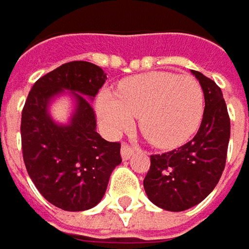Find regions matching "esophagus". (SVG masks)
<instances>
[{
	"mask_svg": "<svg viewBox=\"0 0 249 249\" xmlns=\"http://www.w3.org/2000/svg\"><path fill=\"white\" fill-rule=\"evenodd\" d=\"M134 149L133 147H130L127 143H123L122 144V149H120V154H122V159L123 160H129L132 156H133Z\"/></svg>",
	"mask_w": 249,
	"mask_h": 249,
	"instance_id": "34e87169",
	"label": "esophagus"
}]
</instances>
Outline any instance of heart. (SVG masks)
I'll return each mask as SVG.
<instances>
[{
    "label": "heart",
    "instance_id": "heart-1",
    "mask_svg": "<svg viewBox=\"0 0 249 249\" xmlns=\"http://www.w3.org/2000/svg\"><path fill=\"white\" fill-rule=\"evenodd\" d=\"M96 110L107 134L122 133L139 116L140 129L151 144L170 149L184 143L197 130L204 95L193 76L150 72L122 82L115 95L102 93Z\"/></svg>",
    "mask_w": 249,
    "mask_h": 249
}]
</instances>
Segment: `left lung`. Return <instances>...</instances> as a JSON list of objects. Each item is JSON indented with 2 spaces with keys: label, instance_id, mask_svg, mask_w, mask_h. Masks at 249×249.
I'll return each instance as SVG.
<instances>
[{
  "label": "left lung",
  "instance_id": "1",
  "mask_svg": "<svg viewBox=\"0 0 249 249\" xmlns=\"http://www.w3.org/2000/svg\"><path fill=\"white\" fill-rule=\"evenodd\" d=\"M204 93V115L197 134L176 150L150 156L144 191L153 204L166 211H184L198 203L220 181L230 142V116L217 83L191 71Z\"/></svg>",
  "mask_w": 249,
  "mask_h": 249
}]
</instances>
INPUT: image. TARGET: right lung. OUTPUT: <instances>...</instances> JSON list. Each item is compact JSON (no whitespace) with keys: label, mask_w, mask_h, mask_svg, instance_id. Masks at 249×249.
Returning a JSON list of instances; mask_svg holds the SVG:
<instances>
[{"label":"right lung","mask_w":249,"mask_h":249,"mask_svg":"<svg viewBox=\"0 0 249 249\" xmlns=\"http://www.w3.org/2000/svg\"><path fill=\"white\" fill-rule=\"evenodd\" d=\"M106 80L98 65L63 63L35 82L28 95L21 140L28 174L51 204L65 211H85L103 198L112 171L122 163L120 143L96 132L92 100ZM68 94L74 105L66 124L56 122L49 109Z\"/></svg>","instance_id":"1"}]
</instances>
